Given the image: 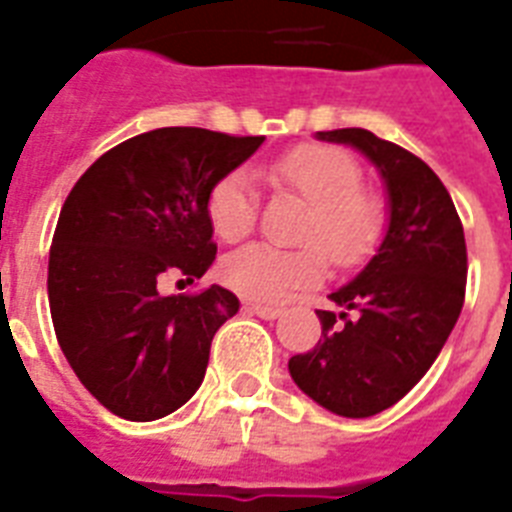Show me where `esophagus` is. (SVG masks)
<instances>
[{
    "label": "esophagus",
    "mask_w": 512,
    "mask_h": 512,
    "mask_svg": "<svg viewBox=\"0 0 512 512\" xmlns=\"http://www.w3.org/2000/svg\"><path fill=\"white\" fill-rule=\"evenodd\" d=\"M244 311L255 313V316H260V319H265V321L279 319L281 313H284L281 308H273V305H257V303H247L244 305Z\"/></svg>",
    "instance_id": "obj_1"
}]
</instances>
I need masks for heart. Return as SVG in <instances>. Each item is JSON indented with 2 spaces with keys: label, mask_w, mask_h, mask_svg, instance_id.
I'll use <instances>...</instances> for the list:
<instances>
[{
  "label": "heart",
  "mask_w": 512,
  "mask_h": 512,
  "mask_svg": "<svg viewBox=\"0 0 512 512\" xmlns=\"http://www.w3.org/2000/svg\"><path fill=\"white\" fill-rule=\"evenodd\" d=\"M273 183L311 204L300 241L319 244L335 265H358L372 255L382 233V204L361 191V167L335 146H300L273 162ZM207 220L217 239L241 241L257 220V193L247 170L223 175L207 196ZM327 263L318 247L279 249L249 244L223 257L220 279L249 300L279 303L295 289L324 279Z\"/></svg>",
  "instance_id": "b5f03b06"
}]
</instances>
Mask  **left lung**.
Wrapping results in <instances>:
<instances>
[{
  "label": "left lung",
  "mask_w": 512,
  "mask_h": 512,
  "mask_svg": "<svg viewBox=\"0 0 512 512\" xmlns=\"http://www.w3.org/2000/svg\"><path fill=\"white\" fill-rule=\"evenodd\" d=\"M356 148L388 193V228L374 257L335 289L340 313L316 311L321 340L289 358L305 396L340 417H372L422 380L460 319L468 249L454 201L428 164L369 130L316 132Z\"/></svg>",
  "instance_id": "1"
}]
</instances>
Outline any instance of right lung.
Listing matches in <instances>:
<instances>
[{"label":"right lung","mask_w":512,"mask_h":512,"mask_svg":"<svg viewBox=\"0 0 512 512\" xmlns=\"http://www.w3.org/2000/svg\"><path fill=\"white\" fill-rule=\"evenodd\" d=\"M263 140L201 127L143 132L68 193L47 268L52 324L76 377L116 417L159 420L199 390L212 337L239 300L223 287L162 297L156 281L209 271V188Z\"/></svg>","instance_id":"1"}]
</instances>
